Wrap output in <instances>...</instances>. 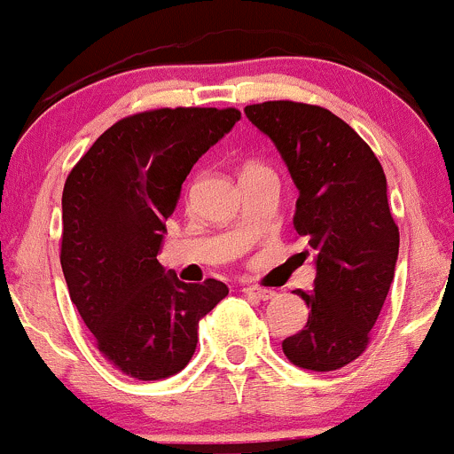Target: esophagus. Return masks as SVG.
Masks as SVG:
<instances>
[{"instance_id":"obj_1","label":"esophagus","mask_w":454,"mask_h":454,"mask_svg":"<svg viewBox=\"0 0 454 454\" xmlns=\"http://www.w3.org/2000/svg\"><path fill=\"white\" fill-rule=\"evenodd\" d=\"M242 293H245L247 297L260 299V301H269V299L278 297V293L275 291H269V288H260V286H245L242 288Z\"/></svg>"}]
</instances>
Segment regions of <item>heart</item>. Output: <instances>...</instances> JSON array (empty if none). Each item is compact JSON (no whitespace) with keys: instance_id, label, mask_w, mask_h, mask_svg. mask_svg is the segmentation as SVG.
Instances as JSON below:
<instances>
[{"instance_id":"1","label":"heart","mask_w":454,"mask_h":454,"mask_svg":"<svg viewBox=\"0 0 454 454\" xmlns=\"http://www.w3.org/2000/svg\"><path fill=\"white\" fill-rule=\"evenodd\" d=\"M251 168H262V166H258V163H247L245 170H251Z\"/></svg>"}]
</instances>
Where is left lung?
<instances>
[{"label": "left lung", "instance_id": "left-lung-1", "mask_svg": "<svg viewBox=\"0 0 454 454\" xmlns=\"http://www.w3.org/2000/svg\"><path fill=\"white\" fill-rule=\"evenodd\" d=\"M245 115L286 163L299 192L293 225L315 249V288L295 291L308 321L282 349L293 365L334 372L365 352L394 282L400 233L385 170L328 109L278 100L245 106Z\"/></svg>", "mask_w": 454, "mask_h": 454}]
</instances>
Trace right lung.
Instances as JSON below:
<instances>
[{"instance_id": "obj_1", "label": "right lung", "mask_w": 454, "mask_h": 454, "mask_svg": "<svg viewBox=\"0 0 454 454\" xmlns=\"http://www.w3.org/2000/svg\"><path fill=\"white\" fill-rule=\"evenodd\" d=\"M240 120L236 109H157L106 129L63 188L60 266L98 349L137 380L190 363L199 319L229 288L185 284L157 260L181 184Z\"/></svg>"}]
</instances>
